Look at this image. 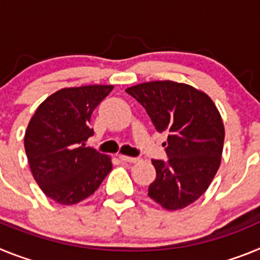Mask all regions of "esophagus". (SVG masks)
Returning a JSON list of instances; mask_svg holds the SVG:
<instances>
[{"instance_id": "obj_1", "label": "esophagus", "mask_w": 260, "mask_h": 260, "mask_svg": "<svg viewBox=\"0 0 260 260\" xmlns=\"http://www.w3.org/2000/svg\"><path fill=\"white\" fill-rule=\"evenodd\" d=\"M119 158H121V161H125V162H139L141 161V157H132V156H125V155H119Z\"/></svg>"}]
</instances>
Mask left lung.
Listing matches in <instances>:
<instances>
[{"label":"left lung","mask_w":260,"mask_h":260,"mask_svg":"<svg viewBox=\"0 0 260 260\" xmlns=\"http://www.w3.org/2000/svg\"><path fill=\"white\" fill-rule=\"evenodd\" d=\"M158 133L167 135L168 160H152L156 178L148 197L165 210L187 207L208 189L221 161L224 125L204 92L172 80L128 87Z\"/></svg>","instance_id":"left-lung-1"}]
</instances>
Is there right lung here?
Instances as JSON below:
<instances>
[{"label": "right lung", "instance_id": "add662e5", "mask_svg": "<svg viewBox=\"0 0 260 260\" xmlns=\"http://www.w3.org/2000/svg\"><path fill=\"white\" fill-rule=\"evenodd\" d=\"M113 86L63 88L41 103L24 135L32 176L47 197L59 204H75L99 189L112 171V161L86 146L93 109Z\"/></svg>", "mask_w": 260, "mask_h": 260}]
</instances>
